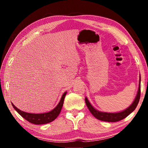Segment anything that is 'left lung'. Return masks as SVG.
<instances>
[{"label":"left lung","mask_w":148,"mask_h":148,"mask_svg":"<svg viewBox=\"0 0 148 148\" xmlns=\"http://www.w3.org/2000/svg\"><path fill=\"white\" fill-rule=\"evenodd\" d=\"M140 84L138 87V91L137 92V95L135 98L134 102H132V104L128 108L125 110L124 111L118 112V113H107V112H99L96 109H95L93 107L91 106V104H90L87 98H86V103L87 108H88L90 112L95 117H96L97 119L103 121H108V122H116L121 121V120L123 119L127 116H128L129 115L132 113L136 108L138 104L140 98Z\"/></svg>","instance_id":"1"}]
</instances>
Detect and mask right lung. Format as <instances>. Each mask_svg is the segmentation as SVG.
I'll return each instance as SVG.
<instances>
[{
  "label": "right lung",
  "instance_id": "right-lung-1",
  "mask_svg": "<svg viewBox=\"0 0 148 148\" xmlns=\"http://www.w3.org/2000/svg\"><path fill=\"white\" fill-rule=\"evenodd\" d=\"M66 92H65L62 95L61 97V101H60L58 105L55 108L47 113L44 114H31V113H27L20 110L19 109L17 108L12 103V106H13L14 108L18 112V113L21 115V116L23 117L24 119H25L27 121L35 125H42V124H46L53 121V120L56 119L57 116H59L60 112L61 111L62 105H63L64 99V97L66 96Z\"/></svg>",
  "mask_w": 148,
  "mask_h": 148
}]
</instances>
